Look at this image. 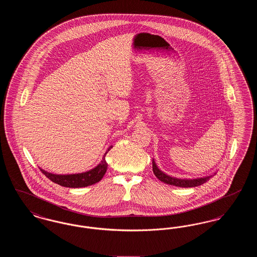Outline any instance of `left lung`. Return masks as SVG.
I'll list each match as a JSON object with an SVG mask.
<instances>
[{
	"mask_svg": "<svg viewBox=\"0 0 257 257\" xmlns=\"http://www.w3.org/2000/svg\"><path fill=\"white\" fill-rule=\"evenodd\" d=\"M152 169H153V172H154L155 176L159 179L160 181L168 184V185H172V186L181 187V188H192V187L200 186V185L207 182L212 176H214L217 173V172H215L214 174H211V175L203 176V177H197V178H193V179L192 178L173 177V176L165 173L164 171H161L154 159H152Z\"/></svg>",
	"mask_w": 257,
	"mask_h": 257,
	"instance_id": "obj_1",
	"label": "left lung"
}]
</instances>
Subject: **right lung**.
<instances>
[{
	"label": "right lung",
	"mask_w": 257,
	"mask_h": 257,
	"mask_svg": "<svg viewBox=\"0 0 257 257\" xmlns=\"http://www.w3.org/2000/svg\"><path fill=\"white\" fill-rule=\"evenodd\" d=\"M111 148H112V146L108 147L101 162L95 168H93L89 171H85V172L73 173V174H55V173L44 171L41 168H39V169H40V171H42V173L45 174L46 177L49 178L51 181L59 184L63 187H67V188L87 187V186L97 183L103 178L104 174L107 171V168H108V164L106 162L105 157H106V154L110 151Z\"/></svg>",
	"instance_id": "obj_1"
}]
</instances>
